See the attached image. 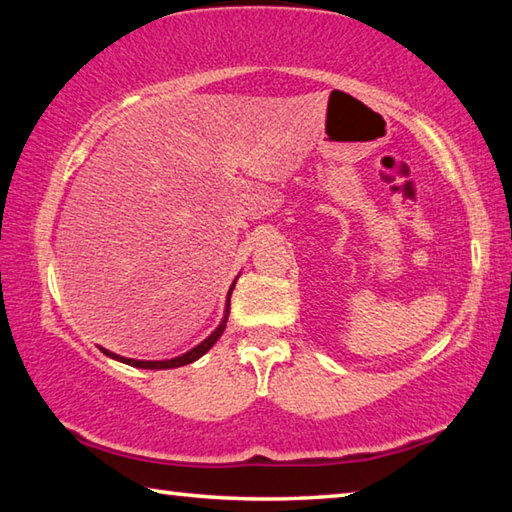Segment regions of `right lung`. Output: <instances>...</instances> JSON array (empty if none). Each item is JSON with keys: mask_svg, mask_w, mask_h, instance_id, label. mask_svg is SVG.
<instances>
[{"mask_svg": "<svg viewBox=\"0 0 512 512\" xmlns=\"http://www.w3.org/2000/svg\"><path fill=\"white\" fill-rule=\"evenodd\" d=\"M235 282H237V277H235ZM235 282H232V287H230V291H228V302H225V314H223V320H221V325L214 329V332L207 336V339L203 341V343H198L196 348H192L189 352H185V354H180V357H176V359H167V361H137V359H126V357H119V354H115V352H108V350H103L108 354L110 359H117V361H121V363H128V366H135V368H144V370H167V368H180V366H187V363H192V361H196V359H201L203 354L212 348V345L221 339V334H223V329H225V323H228V316H230V296H232V289H235Z\"/></svg>", "mask_w": 512, "mask_h": 512, "instance_id": "1", "label": "right lung"}]
</instances>
